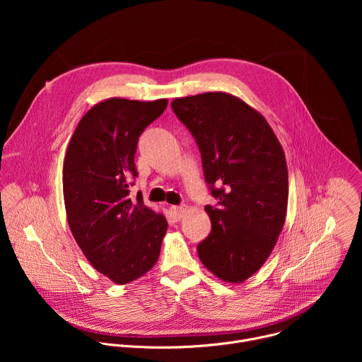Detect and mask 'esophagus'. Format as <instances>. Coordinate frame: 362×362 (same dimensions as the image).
Instances as JSON below:
<instances>
[{"mask_svg":"<svg viewBox=\"0 0 362 362\" xmlns=\"http://www.w3.org/2000/svg\"><path fill=\"white\" fill-rule=\"evenodd\" d=\"M186 214V206H172L170 215L175 221H180Z\"/></svg>","mask_w":362,"mask_h":362,"instance_id":"34e87169","label":"esophagus"}]
</instances>
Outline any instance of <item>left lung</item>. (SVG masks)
Masks as SVG:
<instances>
[{
  "instance_id": "obj_1",
  "label": "left lung",
  "mask_w": 362,
  "mask_h": 362,
  "mask_svg": "<svg viewBox=\"0 0 362 362\" xmlns=\"http://www.w3.org/2000/svg\"><path fill=\"white\" fill-rule=\"evenodd\" d=\"M172 109L196 139L218 199L204 208L212 230L197 245L199 259L223 282L242 284L267 262L285 223L284 148L267 119L229 93L175 98Z\"/></svg>"
}]
</instances>
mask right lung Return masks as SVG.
<instances>
[{"label": "right lung", "instance_id": "add662e5", "mask_svg": "<svg viewBox=\"0 0 362 362\" xmlns=\"http://www.w3.org/2000/svg\"><path fill=\"white\" fill-rule=\"evenodd\" d=\"M166 106L168 98L103 100L81 117L66 151L63 193L70 230L93 268L119 285L154 267L168 230L165 215L129 190L137 176L139 136Z\"/></svg>", "mask_w": 362, "mask_h": 362}]
</instances>
